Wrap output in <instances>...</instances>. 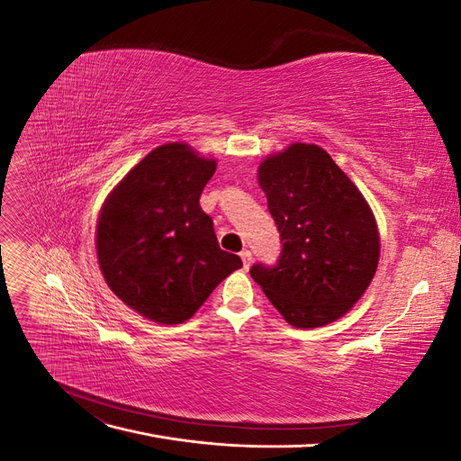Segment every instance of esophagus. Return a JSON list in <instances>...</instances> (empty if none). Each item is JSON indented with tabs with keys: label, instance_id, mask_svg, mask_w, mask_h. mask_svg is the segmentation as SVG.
<instances>
[{
	"label": "esophagus",
	"instance_id": "34e87169",
	"mask_svg": "<svg viewBox=\"0 0 461 461\" xmlns=\"http://www.w3.org/2000/svg\"><path fill=\"white\" fill-rule=\"evenodd\" d=\"M240 258H242V263H244V269L248 271L249 265H252V252H249V249H244V252H240Z\"/></svg>",
	"mask_w": 461,
	"mask_h": 461
}]
</instances>
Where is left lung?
<instances>
[{"label": "left lung", "mask_w": 461, "mask_h": 461, "mask_svg": "<svg viewBox=\"0 0 461 461\" xmlns=\"http://www.w3.org/2000/svg\"><path fill=\"white\" fill-rule=\"evenodd\" d=\"M281 232L276 265L258 263L254 281L286 323L315 329L350 312L381 256L376 221L350 178L315 144H290L258 171Z\"/></svg>", "instance_id": "left-lung-1"}]
</instances>
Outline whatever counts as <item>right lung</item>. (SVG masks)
I'll list each match as a JSON object with an SVG mask.
<instances>
[{
    "mask_svg": "<svg viewBox=\"0 0 461 461\" xmlns=\"http://www.w3.org/2000/svg\"><path fill=\"white\" fill-rule=\"evenodd\" d=\"M217 169L188 144L159 146L105 198L95 227L102 275L113 294L161 325L185 323L242 259L222 252L200 207Z\"/></svg>",
    "mask_w": 461,
    "mask_h": 461,
    "instance_id": "add662e5",
    "label": "right lung"
}]
</instances>
